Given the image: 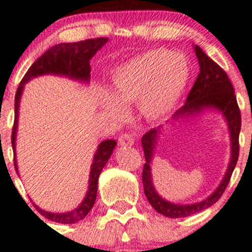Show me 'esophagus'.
I'll return each instance as SVG.
<instances>
[{"label":"esophagus","mask_w":252,"mask_h":252,"mask_svg":"<svg viewBox=\"0 0 252 252\" xmlns=\"http://www.w3.org/2000/svg\"><path fill=\"white\" fill-rule=\"evenodd\" d=\"M118 143L123 146H131L134 144V138L128 133H124L119 135Z\"/></svg>","instance_id":"esophagus-1"}]
</instances>
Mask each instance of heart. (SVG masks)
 I'll return each instance as SVG.
<instances>
[{"instance_id": "1", "label": "heart", "mask_w": 252, "mask_h": 252, "mask_svg": "<svg viewBox=\"0 0 252 252\" xmlns=\"http://www.w3.org/2000/svg\"><path fill=\"white\" fill-rule=\"evenodd\" d=\"M191 76L185 56L167 50H151L130 59L112 75V96L102 94L101 104L117 121L126 118V106L139 104L146 119L170 114L182 97Z\"/></svg>"}]
</instances>
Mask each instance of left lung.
I'll list each match as a JSON object with an SVG mask.
<instances>
[{"instance_id":"obj_1","label":"left lung","mask_w":252,"mask_h":252,"mask_svg":"<svg viewBox=\"0 0 252 252\" xmlns=\"http://www.w3.org/2000/svg\"><path fill=\"white\" fill-rule=\"evenodd\" d=\"M194 51H196L197 59H198L199 74L193 87L188 94L185 106L176 111V113L172 116V119L188 117L189 114L199 113V112L209 108L221 112L228 123L229 133H230L231 158L223 181L211 196L207 197L202 202H197L193 204L171 203L158 196L153 185V178H151L150 163L155 144L161 133V126L150 129L148 133L144 134L141 138V145H143L146 160L143 168L144 193L151 207L158 213L162 214L167 218H185V217H189L213 206L220 198L221 194L225 191L226 186L229 185L231 173L235 168L239 158V134H240L241 128V114L238 102H236V96L234 94L233 85H231L226 72L217 64L216 61L206 55L198 45H194Z\"/></svg>"}]
</instances>
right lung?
Instances as JSON below:
<instances>
[{
    "instance_id": "right-lung-1",
    "label": "right lung",
    "mask_w": 252,
    "mask_h": 252,
    "mask_svg": "<svg viewBox=\"0 0 252 252\" xmlns=\"http://www.w3.org/2000/svg\"><path fill=\"white\" fill-rule=\"evenodd\" d=\"M108 41V38H94L86 39V40L77 41V43H60L54 45L53 48L48 49L39 59H36L35 63L28 69L27 74L22 79L18 89H17L16 97H14V123L12 128V148L16 153V134L17 126H18V111H19V101H21L22 92H23L24 84L31 79L41 75H60V76H67L70 79L80 80L82 82H89L91 77V66H90V60L92 56L97 53V50L102 48L104 44ZM117 145L116 140H104L97 148L96 154L94 156V162L91 166V172H90L89 180V191L86 197L82 201V203L76 209L67 213H50L43 209H38L39 213L46 219L55 223L60 224H74L82 220L85 217L89 214L94 207V201L97 196V186H98V177L101 171L106 166L107 161L111 158L113 153L114 146ZM14 167L17 173V161L14 158Z\"/></svg>"
}]
</instances>
